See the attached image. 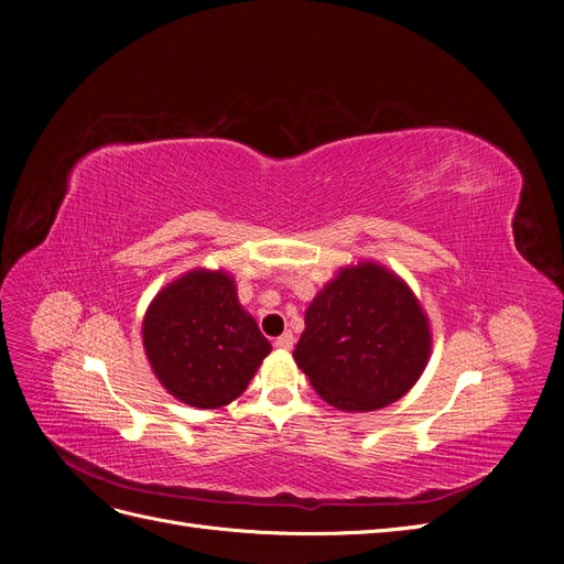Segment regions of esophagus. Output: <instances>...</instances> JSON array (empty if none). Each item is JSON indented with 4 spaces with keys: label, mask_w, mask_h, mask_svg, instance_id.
Returning <instances> with one entry per match:
<instances>
[{
    "label": "esophagus",
    "mask_w": 564,
    "mask_h": 564,
    "mask_svg": "<svg viewBox=\"0 0 564 564\" xmlns=\"http://www.w3.org/2000/svg\"><path fill=\"white\" fill-rule=\"evenodd\" d=\"M294 344H296V338H294V334H292V332H284L282 336H278V338H275V346H278L280 350H292V348H294Z\"/></svg>",
    "instance_id": "34e87169"
}]
</instances>
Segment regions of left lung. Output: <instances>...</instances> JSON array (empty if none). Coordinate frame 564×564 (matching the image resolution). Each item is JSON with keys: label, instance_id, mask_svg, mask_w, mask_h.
Segmentation results:
<instances>
[{"label": "left lung", "instance_id": "obj_1", "mask_svg": "<svg viewBox=\"0 0 564 564\" xmlns=\"http://www.w3.org/2000/svg\"><path fill=\"white\" fill-rule=\"evenodd\" d=\"M429 355V319L416 296L381 265L360 263L315 296L294 360L324 402L373 412L416 383Z\"/></svg>", "mask_w": 564, "mask_h": 564}]
</instances>
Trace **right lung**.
I'll return each mask as SVG.
<instances>
[{
    "label": "right lung",
    "mask_w": 564,
    "mask_h": 564,
    "mask_svg": "<svg viewBox=\"0 0 564 564\" xmlns=\"http://www.w3.org/2000/svg\"><path fill=\"white\" fill-rule=\"evenodd\" d=\"M143 344L162 386L181 402L216 409L240 398L270 352L226 272L195 270L145 313Z\"/></svg>",
    "instance_id": "right-lung-1"
}]
</instances>
